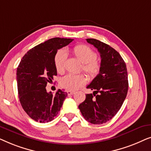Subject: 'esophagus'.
Here are the masks:
<instances>
[{"label":"esophagus","mask_w":151,"mask_h":151,"mask_svg":"<svg viewBox=\"0 0 151 151\" xmlns=\"http://www.w3.org/2000/svg\"><path fill=\"white\" fill-rule=\"evenodd\" d=\"M67 94L69 95V96H71V95H73L75 94V91H67Z\"/></svg>","instance_id":"1"}]
</instances>
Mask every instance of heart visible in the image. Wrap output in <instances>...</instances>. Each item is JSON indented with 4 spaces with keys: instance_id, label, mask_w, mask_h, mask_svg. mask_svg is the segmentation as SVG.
I'll use <instances>...</instances> for the list:
<instances>
[{
    "instance_id": "1",
    "label": "heart",
    "mask_w": 151,
    "mask_h": 151,
    "mask_svg": "<svg viewBox=\"0 0 151 151\" xmlns=\"http://www.w3.org/2000/svg\"><path fill=\"white\" fill-rule=\"evenodd\" d=\"M73 53L76 58L82 63V69L91 78L98 75L100 71V63L97 60V53L87 45H78L74 47ZM67 53L65 51L60 50L54 56V65L58 73H63L65 70ZM87 78L84 74L67 75L60 80L62 88L69 91H75L83 86L86 83Z\"/></svg>"
}]
</instances>
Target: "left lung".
<instances>
[{
  "mask_svg": "<svg viewBox=\"0 0 151 151\" xmlns=\"http://www.w3.org/2000/svg\"><path fill=\"white\" fill-rule=\"evenodd\" d=\"M86 40L100 53L101 67L98 75L86 86L93 93L86 94L78 108L86 121L102 124L117 114L127 97V65L119 53L109 45L93 38Z\"/></svg>",
  "mask_w": 151,
  "mask_h": 151,
  "instance_id": "left-lung-1",
  "label": "left lung"
}]
</instances>
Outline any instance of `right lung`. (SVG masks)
Wrapping results in <instances>:
<instances>
[{
    "label": "right lung",
    "mask_w": 151,
    "mask_h": 151,
    "mask_svg": "<svg viewBox=\"0 0 151 151\" xmlns=\"http://www.w3.org/2000/svg\"><path fill=\"white\" fill-rule=\"evenodd\" d=\"M73 40L53 38L34 47L22 57L16 71L18 97L24 111L40 123L51 122L58 115L67 93L58 89L55 95L46 86L57 76L54 56L58 49Z\"/></svg>",
    "instance_id": "right-lung-1"
}]
</instances>
